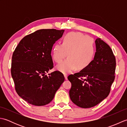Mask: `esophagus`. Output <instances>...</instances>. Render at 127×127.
Listing matches in <instances>:
<instances>
[{
	"label": "esophagus",
	"instance_id": "obj_1",
	"mask_svg": "<svg viewBox=\"0 0 127 127\" xmlns=\"http://www.w3.org/2000/svg\"><path fill=\"white\" fill-rule=\"evenodd\" d=\"M64 77H65V80L68 79V75H67V74H64Z\"/></svg>",
	"mask_w": 127,
	"mask_h": 127
}]
</instances>
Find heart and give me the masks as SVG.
<instances>
[{"label":"heart","mask_w":127,"mask_h":127,"mask_svg":"<svg viewBox=\"0 0 127 127\" xmlns=\"http://www.w3.org/2000/svg\"><path fill=\"white\" fill-rule=\"evenodd\" d=\"M95 46L92 40L81 33H70L65 35L63 43H57L53 48L52 57L59 63L57 69L64 74L68 73L76 68L86 69L92 62L95 55ZM68 54H67V53Z\"/></svg>","instance_id":"b5f03b06"}]
</instances>
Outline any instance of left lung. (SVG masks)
Masks as SVG:
<instances>
[{
  "label": "left lung",
  "mask_w": 127,
  "mask_h": 127,
  "mask_svg": "<svg viewBox=\"0 0 127 127\" xmlns=\"http://www.w3.org/2000/svg\"><path fill=\"white\" fill-rule=\"evenodd\" d=\"M95 46V55L90 65L68 77L71 83L70 98L82 108L93 107L106 98L115 77L116 63L111 48L100 38L96 39Z\"/></svg>",
  "instance_id": "obj_1"
}]
</instances>
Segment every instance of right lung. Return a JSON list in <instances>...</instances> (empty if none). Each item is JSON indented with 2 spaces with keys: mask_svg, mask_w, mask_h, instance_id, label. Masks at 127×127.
Returning <instances> with one entry per match:
<instances>
[{
  "mask_svg": "<svg viewBox=\"0 0 127 127\" xmlns=\"http://www.w3.org/2000/svg\"><path fill=\"white\" fill-rule=\"evenodd\" d=\"M64 30L40 29L25 36L13 53L11 73L18 95L29 104L44 106L52 100L64 81L59 71L46 74L53 68L51 51Z\"/></svg>",
  "mask_w": 127,
  "mask_h": 127,
  "instance_id": "add662e5",
  "label": "right lung"
}]
</instances>
